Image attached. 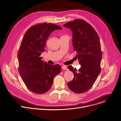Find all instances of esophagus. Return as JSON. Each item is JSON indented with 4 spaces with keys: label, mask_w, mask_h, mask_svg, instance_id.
Returning <instances> with one entry per match:
<instances>
[{
    "label": "esophagus",
    "mask_w": 121,
    "mask_h": 121,
    "mask_svg": "<svg viewBox=\"0 0 121 121\" xmlns=\"http://www.w3.org/2000/svg\"><path fill=\"white\" fill-rule=\"evenodd\" d=\"M62 68L63 69L65 70V69H67V66H66V65H63V66H62Z\"/></svg>",
    "instance_id": "esophagus-1"
}]
</instances>
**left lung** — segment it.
Here are the masks:
<instances>
[{"label":"left lung","instance_id":"8db88e82","mask_svg":"<svg viewBox=\"0 0 121 121\" xmlns=\"http://www.w3.org/2000/svg\"><path fill=\"white\" fill-rule=\"evenodd\" d=\"M63 26L72 31L73 50L81 65L78 70L72 65L68 66L74 76L67 85L73 92L83 93L92 87L101 72L102 55L100 39L93 26L83 19H75Z\"/></svg>","mask_w":121,"mask_h":121}]
</instances>
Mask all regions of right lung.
Instances as JSON below:
<instances>
[{
    "label": "right lung",
    "instance_id": "obj_1",
    "mask_svg": "<svg viewBox=\"0 0 121 121\" xmlns=\"http://www.w3.org/2000/svg\"><path fill=\"white\" fill-rule=\"evenodd\" d=\"M62 29L58 25L43 23L30 27L23 36L17 54L18 72L26 86L34 93L48 92L54 77L61 72L59 65L48 64L42 60L40 56L45 51V44L51 33Z\"/></svg>",
    "mask_w": 121,
    "mask_h": 121
}]
</instances>
